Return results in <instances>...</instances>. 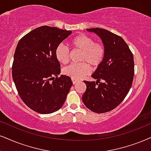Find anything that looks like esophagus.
<instances>
[{
	"mask_svg": "<svg viewBox=\"0 0 151 151\" xmlns=\"http://www.w3.org/2000/svg\"><path fill=\"white\" fill-rule=\"evenodd\" d=\"M72 83H73V84H76V83H77L78 82V81H77V80L73 79H72Z\"/></svg>",
	"mask_w": 151,
	"mask_h": 151,
	"instance_id": "esophagus-1",
	"label": "esophagus"
}]
</instances>
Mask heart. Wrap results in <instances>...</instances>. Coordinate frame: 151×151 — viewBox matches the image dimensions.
I'll return each instance as SVG.
<instances>
[{
    "instance_id": "obj_1",
    "label": "heart",
    "mask_w": 151,
    "mask_h": 151,
    "mask_svg": "<svg viewBox=\"0 0 151 151\" xmlns=\"http://www.w3.org/2000/svg\"><path fill=\"white\" fill-rule=\"evenodd\" d=\"M71 46L74 49L81 51L80 61L82 63H73L64 68L63 73L72 79L79 80L90 73L88 65L96 68L102 63L105 56V49L102 44L97 43L95 40L85 34H79L71 40ZM56 59L63 64L68 63L70 60V51L65 46L60 45L55 51Z\"/></svg>"
}]
</instances>
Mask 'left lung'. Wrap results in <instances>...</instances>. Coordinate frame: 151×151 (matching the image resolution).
I'll return each mask as SVG.
<instances>
[{
	"mask_svg": "<svg viewBox=\"0 0 151 151\" xmlns=\"http://www.w3.org/2000/svg\"><path fill=\"white\" fill-rule=\"evenodd\" d=\"M86 30L95 33L102 40L105 56L91 75L97 81H83L86 90L82 101L92 111L105 113L119 105L128 93L134 78V57L120 36L100 28Z\"/></svg>",
	"mask_w": 151,
	"mask_h": 151,
	"instance_id": "8db88e82",
	"label": "left lung"
}]
</instances>
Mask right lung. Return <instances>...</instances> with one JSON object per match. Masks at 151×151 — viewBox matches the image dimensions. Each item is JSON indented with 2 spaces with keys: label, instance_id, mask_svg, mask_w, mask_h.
<instances>
[{
  "label": "right lung",
  "instance_id": "add662e5",
  "mask_svg": "<svg viewBox=\"0 0 151 151\" xmlns=\"http://www.w3.org/2000/svg\"><path fill=\"white\" fill-rule=\"evenodd\" d=\"M70 30L43 26L24 35L17 44L12 64V79L25 104L39 114L56 111L63 105L72 85L71 78L60 73L56 47Z\"/></svg>",
  "mask_w": 151,
  "mask_h": 151
}]
</instances>
